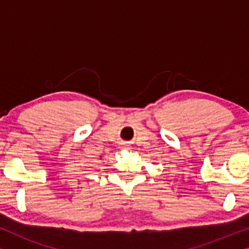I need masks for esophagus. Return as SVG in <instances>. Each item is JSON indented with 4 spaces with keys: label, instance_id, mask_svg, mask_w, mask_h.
Wrapping results in <instances>:
<instances>
[{
    "label": "esophagus",
    "instance_id": "esophagus-1",
    "mask_svg": "<svg viewBox=\"0 0 249 249\" xmlns=\"http://www.w3.org/2000/svg\"><path fill=\"white\" fill-rule=\"evenodd\" d=\"M122 148H125V149H130L131 147L129 145H125V144H122Z\"/></svg>",
    "mask_w": 249,
    "mask_h": 249
}]
</instances>
